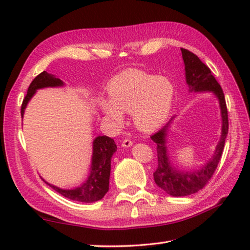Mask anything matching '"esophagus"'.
I'll return each mask as SVG.
<instances>
[{
  "mask_svg": "<svg viewBox=\"0 0 250 250\" xmlns=\"http://www.w3.org/2000/svg\"><path fill=\"white\" fill-rule=\"evenodd\" d=\"M132 141L130 140V139H124V141H122V146L124 147H129L132 146Z\"/></svg>",
  "mask_w": 250,
  "mask_h": 250,
  "instance_id": "obj_1",
  "label": "esophagus"
}]
</instances>
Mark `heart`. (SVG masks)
Here are the masks:
<instances>
[{
    "mask_svg": "<svg viewBox=\"0 0 250 250\" xmlns=\"http://www.w3.org/2000/svg\"><path fill=\"white\" fill-rule=\"evenodd\" d=\"M108 99L99 100L101 112L121 125V111L132 112L133 121L139 129L152 131L163 124L170 115L174 86L166 77L140 69H128L116 75L107 84Z\"/></svg>",
    "mask_w": 250,
    "mask_h": 250,
    "instance_id": "1",
    "label": "heart"
}]
</instances>
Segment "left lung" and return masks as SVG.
<instances>
[{
  "label": "left lung",
  "mask_w": 250,
  "mask_h": 250,
  "mask_svg": "<svg viewBox=\"0 0 250 250\" xmlns=\"http://www.w3.org/2000/svg\"><path fill=\"white\" fill-rule=\"evenodd\" d=\"M182 57L185 64L186 83L189 86V91H213L217 96L222 110V137L208 163L197 172H179L173 170L168 162V155L166 146V131L167 125L158 132L151 135V139L156 143L158 167L153 173L155 184L161 189L172 196H188L196 193L210 181L222 159L224 146L228 133V111L225 96L221 84L211 74L210 69L191 50L181 48Z\"/></svg>",
  "instance_id": "1"
}]
</instances>
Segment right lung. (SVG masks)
Masks as SVG:
<instances>
[{
    "label": "right lung",
    "mask_w": 250,
    "mask_h": 250,
    "mask_svg": "<svg viewBox=\"0 0 250 250\" xmlns=\"http://www.w3.org/2000/svg\"><path fill=\"white\" fill-rule=\"evenodd\" d=\"M62 82L56 78L54 75L43 71L37 75L29 84L27 94L24 97L22 107H21V115L23 116L24 109L26 107L29 99L32 98L35 91L44 87H56L62 86ZM117 150L115 140L107 135L97 137L94 141V153H92V164L90 175L82 186L75 189H62L56 186L48 184L55 191L62 194L69 200L92 203L103 198L105 193L109 191V177H110V166H111V156Z\"/></svg>",
    "instance_id": "add662e5"
}]
</instances>
